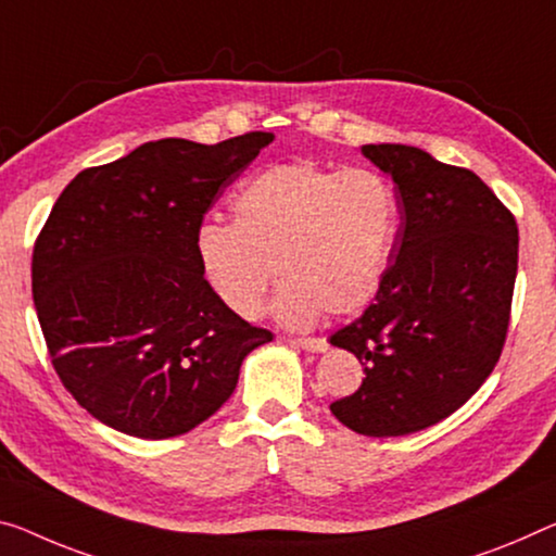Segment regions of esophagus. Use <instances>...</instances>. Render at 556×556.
I'll list each match as a JSON object with an SVG mask.
<instances>
[{
    "mask_svg": "<svg viewBox=\"0 0 556 556\" xmlns=\"http://www.w3.org/2000/svg\"><path fill=\"white\" fill-rule=\"evenodd\" d=\"M290 345L301 348L305 353H326L330 348L326 338H298V340H290Z\"/></svg>",
    "mask_w": 556,
    "mask_h": 556,
    "instance_id": "obj_1",
    "label": "esophagus"
}]
</instances>
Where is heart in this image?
I'll use <instances>...</instances> for the list:
<instances>
[{
    "mask_svg": "<svg viewBox=\"0 0 556 556\" xmlns=\"http://www.w3.org/2000/svg\"><path fill=\"white\" fill-rule=\"evenodd\" d=\"M230 226L206 220L193 255L213 298L238 318L261 313L268 283L283 278L273 313L311 328L323 311H361L386 278L400 228L395 186L375 168L280 164L230 193Z\"/></svg>",
    "mask_w": 556,
    "mask_h": 556,
    "instance_id": "obj_1",
    "label": "heart"
}]
</instances>
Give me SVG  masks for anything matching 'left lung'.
<instances>
[{
  "instance_id": "obj_1",
  "label": "left lung",
  "mask_w": 556,
  "mask_h": 556,
  "mask_svg": "<svg viewBox=\"0 0 556 556\" xmlns=\"http://www.w3.org/2000/svg\"><path fill=\"white\" fill-rule=\"evenodd\" d=\"M361 151L395 181L403 224L375 301L330 338L365 372L330 413L357 434L400 438L445 420L490 378L519 238L515 216L472 170L403 143Z\"/></svg>"
}]
</instances>
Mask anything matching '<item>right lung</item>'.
<instances>
[{
	"instance_id": "1",
	"label": "right lung",
	"mask_w": 556,
	"mask_h": 556,
	"mask_svg": "<svg viewBox=\"0 0 556 556\" xmlns=\"http://www.w3.org/2000/svg\"><path fill=\"white\" fill-rule=\"evenodd\" d=\"M273 139L151 141L56 199L34 245V305L56 375L99 422L141 440L189 432L273 340L213 298L193 255L203 213Z\"/></svg>"
}]
</instances>
